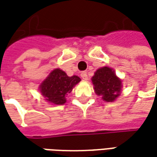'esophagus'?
<instances>
[{
  "mask_svg": "<svg viewBox=\"0 0 157 157\" xmlns=\"http://www.w3.org/2000/svg\"><path fill=\"white\" fill-rule=\"evenodd\" d=\"M80 75H81V78L84 79V80H86H86L88 79L87 73H86V71H83V72H81V74H80Z\"/></svg>",
  "mask_w": 157,
  "mask_h": 157,
  "instance_id": "34e87169",
  "label": "esophagus"
}]
</instances>
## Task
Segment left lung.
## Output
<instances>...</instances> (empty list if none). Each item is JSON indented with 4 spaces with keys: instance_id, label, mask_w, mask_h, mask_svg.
<instances>
[{
    "instance_id": "8db88e82",
    "label": "left lung",
    "mask_w": 157,
    "mask_h": 157,
    "mask_svg": "<svg viewBox=\"0 0 157 157\" xmlns=\"http://www.w3.org/2000/svg\"><path fill=\"white\" fill-rule=\"evenodd\" d=\"M95 94L105 102H113L122 91V80L111 67L104 66L97 70L92 77Z\"/></svg>"
}]
</instances>
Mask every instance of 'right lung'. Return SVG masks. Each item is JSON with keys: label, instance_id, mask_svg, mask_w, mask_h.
I'll return each mask as SVG.
<instances>
[{"label": "right lung", "instance_id": "right-lung-1", "mask_svg": "<svg viewBox=\"0 0 157 157\" xmlns=\"http://www.w3.org/2000/svg\"><path fill=\"white\" fill-rule=\"evenodd\" d=\"M80 81L79 77L76 75L69 77L63 71L57 68L52 71L40 84L39 91L48 103L63 105L67 96Z\"/></svg>", "mask_w": 157, "mask_h": 157}]
</instances>
